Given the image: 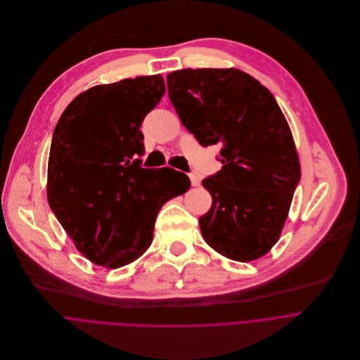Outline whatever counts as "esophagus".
Segmentation results:
<instances>
[{"instance_id":"1","label":"esophagus","mask_w":360,"mask_h":360,"mask_svg":"<svg viewBox=\"0 0 360 360\" xmlns=\"http://www.w3.org/2000/svg\"><path fill=\"white\" fill-rule=\"evenodd\" d=\"M190 181H191V186L197 187V186H200V183H201V179H200V176H198V174H195V173H191V174H190Z\"/></svg>"}]
</instances>
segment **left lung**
<instances>
[{"label":"left lung","instance_id":"obj_1","mask_svg":"<svg viewBox=\"0 0 360 360\" xmlns=\"http://www.w3.org/2000/svg\"><path fill=\"white\" fill-rule=\"evenodd\" d=\"M170 101L201 146H221V170L202 180L212 197L200 217L205 243L240 262L279 240L301 179L295 141L272 94L236 68L167 75Z\"/></svg>","mask_w":360,"mask_h":360}]
</instances>
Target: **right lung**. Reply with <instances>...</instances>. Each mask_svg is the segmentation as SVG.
<instances>
[{
	"label": "right lung",
	"instance_id": "obj_1",
	"mask_svg": "<svg viewBox=\"0 0 360 360\" xmlns=\"http://www.w3.org/2000/svg\"><path fill=\"white\" fill-rule=\"evenodd\" d=\"M166 92L162 75L96 85L72 101L53 131L46 198L77 250L120 268L150 247L159 210L190 188L170 167L141 169L140 124Z\"/></svg>",
	"mask_w": 360,
	"mask_h": 360
}]
</instances>
